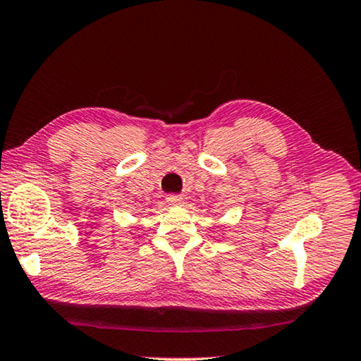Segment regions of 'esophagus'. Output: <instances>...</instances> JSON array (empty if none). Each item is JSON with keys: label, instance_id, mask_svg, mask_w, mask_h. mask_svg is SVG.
<instances>
[{"label": "esophagus", "instance_id": "obj_1", "mask_svg": "<svg viewBox=\"0 0 361 361\" xmlns=\"http://www.w3.org/2000/svg\"><path fill=\"white\" fill-rule=\"evenodd\" d=\"M166 200H167V204H169L170 207H180V205H183V197H181V195L169 194Z\"/></svg>", "mask_w": 361, "mask_h": 361}]
</instances>
